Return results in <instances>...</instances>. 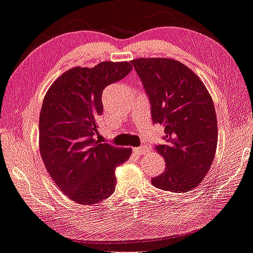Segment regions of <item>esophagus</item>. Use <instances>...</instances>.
<instances>
[{
  "instance_id": "esophagus-1",
  "label": "esophagus",
  "mask_w": 253,
  "mask_h": 253,
  "mask_svg": "<svg viewBox=\"0 0 253 253\" xmlns=\"http://www.w3.org/2000/svg\"><path fill=\"white\" fill-rule=\"evenodd\" d=\"M133 152L137 154V155H143L148 152V147L147 146H140V147H135L133 148Z\"/></svg>"
}]
</instances>
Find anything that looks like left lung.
<instances>
[{"label": "left lung", "instance_id": "8db88e82", "mask_svg": "<svg viewBox=\"0 0 253 253\" xmlns=\"http://www.w3.org/2000/svg\"><path fill=\"white\" fill-rule=\"evenodd\" d=\"M152 106L154 123L165 126L166 144L156 146L166 162L152 179L156 188L188 192L209 172L217 147V118L209 90L187 65L173 59L131 61Z\"/></svg>", "mask_w": 253, "mask_h": 253}]
</instances>
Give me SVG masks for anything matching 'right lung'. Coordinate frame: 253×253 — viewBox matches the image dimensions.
Instances as JSON below:
<instances>
[{
  "mask_svg": "<svg viewBox=\"0 0 253 253\" xmlns=\"http://www.w3.org/2000/svg\"><path fill=\"white\" fill-rule=\"evenodd\" d=\"M132 69L126 61L76 66L59 76L43 98L40 155L54 183L76 203L90 205L109 198L116 188L115 169L132 154L131 148L95 138L98 118L104 110L102 90Z\"/></svg>",
  "mask_w": 253,
  "mask_h": 253,
  "instance_id": "add662e5",
  "label": "right lung"
}]
</instances>
